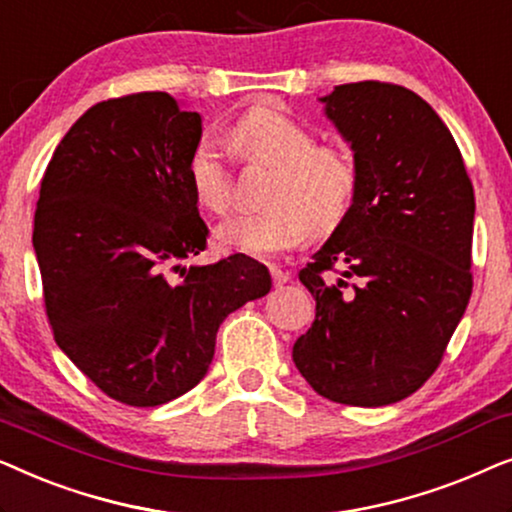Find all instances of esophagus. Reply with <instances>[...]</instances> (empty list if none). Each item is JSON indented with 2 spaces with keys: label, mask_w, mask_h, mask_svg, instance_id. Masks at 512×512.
Returning <instances> with one entry per match:
<instances>
[{
  "label": "esophagus",
  "mask_w": 512,
  "mask_h": 512,
  "mask_svg": "<svg viewBox=\"0 0 512 512\" xmlns=\"http://www.w3.org/2000/svg\"><path fill=\"white\" fill-rule=\"evenodd\" d=\"M270 277H272V284H275V286H284L286 282H291L289 272L277 268V265H270Z\"/></svg>",
  "instance_id": "34e87169"
}]
</instances>
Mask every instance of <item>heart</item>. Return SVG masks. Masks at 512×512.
Here are the masks:
<instances>
[{
    "label": "heart",
    "mask_w": 512,
    "mask_h": 512,
    "mask_svg": "<svg viewBox=\"0 0 512 512\" xmlns=\"http://www.w3.org/2000/svg\"><path fill=\"white\" fill-rule=\"evenodd\" d=\"M235 149L249 163L275 167L258 212L230 216L216 228L223 247L251 256H270L296 247L310 230L333 233L352 207L359 170L352 153L340 146L314 144V135L272 107H256L230 130ZM188 179L198 202L223 214L233 202V170L219 139L202 135L188 158Z\"/></svg>",
    "instance_id": "1"
}]
</instances>
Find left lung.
<instances>
[{
  "mask_svg": "<svg viewBox=\"0 0 512 512\" xmlns=\"http://www.w3.org/2000/svg\"><path fill=\"white\" fill-rule=\"evenodd\" d=\"M321 102L352 146L359 188L298 275L317 314L293 363L328 401L380 408L429 380L464 317L473 184L452 132L412 90L359 81Z\"/></svg>",
  "mask_w": 512,
  "mask_h": 512,
  "instance_id": "left-lung-1",
  "label": "left lung"
}]
</instances>
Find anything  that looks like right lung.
Wrapping results in <instances>:
<instances>
[{
	"label": "right lung",
	"mask_w": 512,
	"mask_h": 512,
	"mask_svg": "<svg viewBox=\"0 0 512 512\" xmlns=\"http://www.w3.org/2000/svg\"><path fill=\"white\" fill-rule=\"evenodd\" d=\"M198 111L167 93L97 102L41 179L32 244L53 338L114 401L153 408L191 391L221 321L270 291L244 254L184 261L207 247L188 179Z\"/></svg>",
	"instance_id": "obj_1"
}]
</instances>
